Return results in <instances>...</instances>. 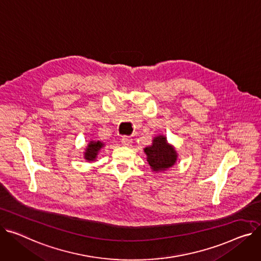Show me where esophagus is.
Listing matches in <instances>:
<instances>
[{"instance_id":"1","label":"esophagus","mask_w":261,"mask_h":261,"mask_svg":"<svg viewBox=\"0 0 261 261\" xmlns=\"http://www.w3.org/2000/svg\"><path fill=\"white\" fill-rule=\"evenodd\" d=\"M121 144L126 147H130L132 144V138H130L129 136H124L123 138H121Z\"/></svg>"}]
</instances>
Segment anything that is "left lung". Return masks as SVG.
Segmentation results:
<instances>
[{"label":"left lung","mask_w":261,"mask_h":261,"mask_svg":"<svg viewBox=\"0 0 261 261\" xmlns=\"http://www.w3.org/2000/svg\"><path fill=\"white\" fill-rule=\"evenodd\" d=\"M147 154V162L152 171H166L174 166L177 160V153L173 146L169 145L164 135H159L153 138L151 146L144 149Z\"/></svg>","instance_id":"8db88e82"}]
</instances>
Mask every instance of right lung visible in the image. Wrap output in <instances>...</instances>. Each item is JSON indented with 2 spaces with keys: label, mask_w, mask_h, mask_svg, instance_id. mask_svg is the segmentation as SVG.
Segmentation results:
<instances>
[{
  "label": "right lung",
  "mask_w": 261,
  "mask_h": 261,
  "mask_svg": "<svg viewBox=\"0 0 261 261\" xmlns=\"http://www.w3.org/2000/svg\"><path fill=\"white\" fill-rule=\"evenodd\" d=\"M103 147V143L99 141H90L86 148L84 159L88 162H94L99 150Z\"/></svg>",
  "instance_id": "add662e5"
}]
</instances>
